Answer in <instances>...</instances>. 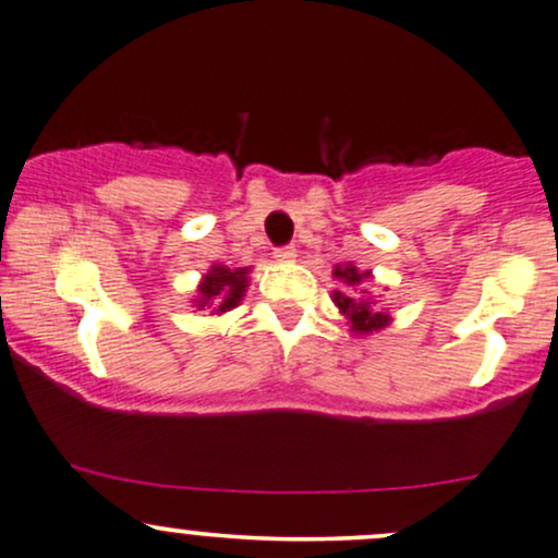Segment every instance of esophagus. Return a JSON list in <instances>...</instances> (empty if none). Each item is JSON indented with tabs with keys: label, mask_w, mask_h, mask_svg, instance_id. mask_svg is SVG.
Returning a JSON list of instances; mask_svg holds the SVG:
<instances>
[{
	"label": "esophagus",
	"mask_w": 558,
	"mask_h": 558,
	"mask_svg": "<svg viewBox=\"0 0 558 558\" xmlns=\"http://www.w3.org/2000/svg\"><path fill=\"white\" fill-rule=\"evenodd\" d=\"M294 256H296L294 245H278V248H275V259H280V262H291Z\"/></svg>",
	"instance_id": "obj_1"
}]
</instances>
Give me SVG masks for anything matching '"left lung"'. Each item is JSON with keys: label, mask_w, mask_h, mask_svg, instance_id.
I'll return each mask as SVG.
<instances>
[{"label": "left lung", "mask_w": 558, "mask_h": 558, "mask_svg": "<svg viewBox=\"0 0 558 558\" xmlns=\"http://www.w3.org/2000/svg\"><path fill=\"white\" fill-rule=\"evenodd\" d=\"M333 275L342 280H348L350 286L361 283L363 278H368V272H357L353 264H348V267H337L333 269ZM363 294H366V291H363ZM333 302H337V307L348 315L350 324H353V331H357V333L379 331V328L387 326V313L385 310L374 307V302H366V299H363V302H355V299L339 294V291L333 294Z\"/></svg>", "instance_id": "obj_1"}]
</instances>
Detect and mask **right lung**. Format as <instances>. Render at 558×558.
I'll return each instance as SVG.
<instances>
[{"label":"right lung","instance_id":"right-lung-1","mask_svg":"<svg viewBox=\"0 0 558 558\" xmlns=\"http://www.w3.org/2000/svg\"><path fill=\"white\" fill-rule=\"evenodd\" d=\"M245 286H248V269H230L219 264V267H214L205 275L201 296H197V307H216L219 313L238 307V302L243 299Z\"/></svg>","mask_w":558,"mask_h":558}]
</instances>
